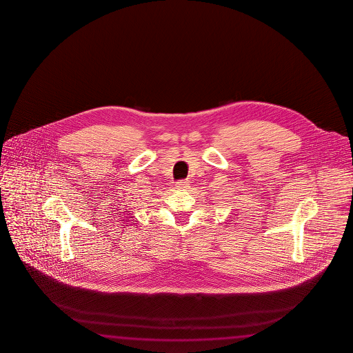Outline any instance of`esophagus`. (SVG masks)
I'll list each match as a JSON object with an SVG mask.
<instances>
[{"instance_id": "obj_1", "label": "esophagus", "mask_w": 353, "mask_h": 353, "mask_svg": "<svg viewBox=\"0 0 353 353\" xmlns=\"http://www.w3.org/2000/svg\"><path fill=\"white\" fill-rule=\"evenodd\" d=\"M175 188H176L178 190H186L188 188H190V184H189L188 180H181V181H178V183L175 184Z\"/></svg>"}]
</instances>
